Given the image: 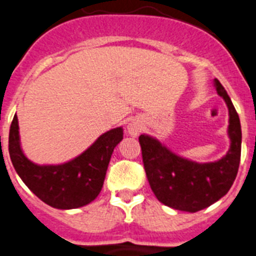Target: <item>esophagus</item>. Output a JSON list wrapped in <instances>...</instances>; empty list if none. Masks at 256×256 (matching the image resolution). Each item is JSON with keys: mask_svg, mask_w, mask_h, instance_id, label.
Segmentation results:
<instances>
[{"mask_svg": "<svg viewBox=\"0 0 256 256\" xmlns=\"http://www.w3.org/2000/svg\"><path fill=\"white\" fill-rule=\"evenodd\" d=\"M142 130V123L140 120H132L130 124H128V133L130 136L137 137Z\"/></svg>", "mask_w": 256, "mask_h": 256, "instance_id": "esophagus-1", "label": "esophagus"}]
</instances>
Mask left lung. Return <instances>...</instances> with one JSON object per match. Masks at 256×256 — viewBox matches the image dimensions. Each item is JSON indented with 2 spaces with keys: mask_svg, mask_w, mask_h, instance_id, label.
Masks as SVG:
<instances>
[{
  "mask_svg": "<svg viewBox=\"0 0 256 256\" xmlns=\"http://www.w3.org/2000/svg\"><path fill=\"white\" fill-rule=\"evenodd\" d=\"M216 90L229 110L230 148L226 156L211 163H196L174 154L158 140L138 137L150 188L159 202L188 212H196L226 196L237 176L241 159V123L228 93L215 78Z\"/></svg>",
  "mask_w": 256,
  "mask_h": 256,
  "instance_id": "obj_1",
  "label": "left lung"
}]
</instances>
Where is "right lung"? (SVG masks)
Wrapping results in <instances>:
<instances>
[{
  "mask_svg": "<svg viewBox=\"0 0 256 256\" xmlns=\"http://www.w3.org/2000/svg\"><path fill=\"white\" fill-rule=\"evenodd\" d=\"M123 140V128L104 133L89 149L63 164H34L23 154L15 114L8 133V152L16 174L34 196L54 208L71 210L94 200L104 186L115 146Z\"/></svg>",
  "mask_w": 256,
  "mask_h": 256,
  "instance_id": "right-lung-1",
  "label": "right lung"
}]
</instances>
